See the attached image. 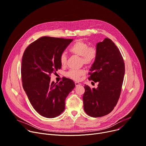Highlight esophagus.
I'll use <instances>...</instances> for the list:
<instances>
[{
    "label": "esophagus",
    "instance_id": "esophagus-1",
    "mask_svg": "<svg viewBox=\"0 0 146 146\" xmlns=\"http://www.w3.org/2000/svg\"><path fill=\"white\" fill-rule=\"evenodd\" d=\"M74 84H75L76 87H77V86H78L81 85V84H80V83H78V82H75V83H74Z\"/></svg>",
    "mask_w": 146,
    "mask_h": 146
}]
</instances>
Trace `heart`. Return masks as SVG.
Instances as JSON below:
<instances>
[{"label": "heart", "mask_w": 146, "mask_h": 146, "mask_svg": "<svg viewBox=\"0 0 146 146\" xmlns=\"http://www.w3.org/2000/svg\"><path fill=\"white\" fill-rule=\"evenodd\" d=\"M69 52L73 55L80 56V63L86 66H90L97 59L98 50L96 46H89V45L82 40L76 41L69 48ZM67 61V57L64 53L59 56V62L62 66H64ZM85 74L84 69L77 70H70L66 76L74 80H78Z\"/></svg>", "instance_id": "b5f03b06"}]
</instances>
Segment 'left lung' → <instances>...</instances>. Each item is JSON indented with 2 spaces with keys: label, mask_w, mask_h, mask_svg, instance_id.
I'll list each match as a JSON object with an SVG mask.
<instances>
[{
  "label": "left lung",
  "mask_w": 146,
  "mask_h": 146,
  "mask_svg": "<svg viewBox=\"0 0 146 146\" xmlns=\"http://www.w3.org/2000/svg\"><path fill=\"white\" fill-rule=\"evenodd\" d=\"M98 55L92 64L88 79L98 82L97 88L84 87L83 107L91 117L110 113L121 95L125 66L121 53L111 39L106 38L97 44Z\"/></svg>",
  "instance_id": "obj_1"
}]
</instances>
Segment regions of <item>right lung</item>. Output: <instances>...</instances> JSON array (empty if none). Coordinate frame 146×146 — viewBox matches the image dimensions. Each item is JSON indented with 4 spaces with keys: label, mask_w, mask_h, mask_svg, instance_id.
Returning <instances> with one entry per match:
<instances>
[{
    "label": "right lung",
    "mask_w": 146,
    "mask_h": 146,
    "mask_svg": "<svg viewBox=\"0 0 146 146\" xmlns=\"http://www.w3.org/2000/svg\"><path fill=\"white\" fill-rule=\"evenodd\" d=\"M73 39L43 36L30 44L24 52L21 74L23 88L34 110L52 118L65 108V100L74 88L73 80L63 78L50 82V75L61 68L59 56Z\"/></svg>",
    "instance_id": "right-lung-1"
}]
</instances>
